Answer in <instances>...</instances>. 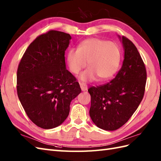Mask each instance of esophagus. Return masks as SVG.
<instances>
[{
  "mask_svg": "<svg viewBox=\"0 0 161 161\" xmlns=\"http://www.w3.org/2000/svg\"><path fill=\"white\" fill-rule=\"evenodd\" d=\"M80 87H81V89L82 91H87V89H88L87 85L85 83H80Z\"/></svg>",
  "mask_w": 161,
  "mask_h": 161,
  "instance_id": "1",
  "label": "esophagus"
}]
</instances>
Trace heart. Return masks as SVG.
<instances>
[{
    "mask_svg": "<svg viewBox=\"0 0 161 161\" xmlns=\"http://www.w3.org/2000/svg\"><path fill=\"white\" fill-rule=\"evenodd\" d=\"M121 52L117 44L99 38L84 40L77 50L71 48L66 54L70 71L77 75L86 66L89 69L80 75L83 81L109 79L116 73L120 64Z\"/></svg>",
    "mask_w": 161,
    "mask_h": 161,
    "instance_id": "heart-1",
    "label": "heart"
}]
</instances>
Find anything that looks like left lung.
Instances as JSON below:
<instances>
[{"mask_svg": "<svg viewBox=\"0 0 161 161\" xmlns=\"http://www.w3.org/2000/svg\"><path fill=\"white\" fill-rule=\"evenodd\" d=\"M124 60L108 83L89 88L90 116L99 128L113 131L128 122L143 98L147 80L145 64L136 46L122 36Z\"/></svg>", "mask_w": 161, "mask_h": 161, "instance_id": "8db88e82", "label": "left lung"}]
</instances>
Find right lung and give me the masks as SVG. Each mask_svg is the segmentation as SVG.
Wrapping results in <instances>:
<instances>
[{"mask_svg": "<svg viewBox=\"0 0 161 161\" xmlns=\"http://www.w3.org/2000/svg\"><path fill=\"white\" fill-rule=\"evenodd\" d=\"M71 37L50 30L29 44L17 70V94L26 114L37 126L54 128L64 121L72 99L81 92L66 69L65 51Z\"/></svg>", "mask_w": 161, "mask_h": 161, "instance_id": "add662e5", "label": "right lung"}]
</instances>
